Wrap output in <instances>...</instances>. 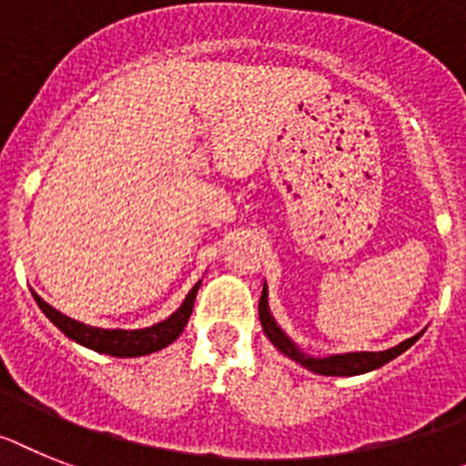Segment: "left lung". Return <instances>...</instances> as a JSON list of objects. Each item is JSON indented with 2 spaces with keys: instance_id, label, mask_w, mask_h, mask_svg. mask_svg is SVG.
Listing matches in <instances>:
<instances>
[{
  "instance_id": "obj_1",
  "label": "left lung",
  "mask_w": 466,
  "mask_h": 466,
  "mask_svg": "<svg viewBox=\"0 0 466 466\" xmlns=\"http://www.w3.org/2000/svg\"><path fill=\"white\" fill-rule=\"evenodd\" d=\"M258 315H260V324H263V331L268 336L272 346L284 353L287 358H291L293 362H299L306 370L315 374H324V377H358V374L372 372V370H379L381 365L390 362L393 358H398L400 353H405L410 346H412L417 339L421 336L414 334L412 339H405L398 346L389 348V350H379V353H336V355H327V358H312V355L303 353L296 343L289 339L281 327L277 324V319L272 318V312H269L268 306V284H263V296H260V303H258Z\"/></svg>"
}]
</instances>
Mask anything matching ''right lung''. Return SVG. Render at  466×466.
Instances as JSON below:
<instances>
[{
	"label": "right lung",
	"instance_id": "obj_1",
	"mask_svg": "<svg viewBox=\"0 0 466 466\" xmlns=\"http://www.w3.org/2000/svg\"><path fill=\"white\" fill-rule=\"evenodd\" d=\"M198 287L201 281H197L191 291L187 293V299L182 300V306L166 318L163 322L154 324V327H144V329H101V327H89L77 319L66 318L64 312H58L52 308L46 300H42L37 293L33 291V299L37 300L40 310L45 312L46 318L56 324L58 329L64 331L68 339L85 348H92L96 353H106L113 358H139V355L156 353L160 348L170 346L182 331H185L189 315L194 310V300H197Z\"/></svg>",
	"mask_w": 466,
	"mask_h": 466
}]
</instances>
